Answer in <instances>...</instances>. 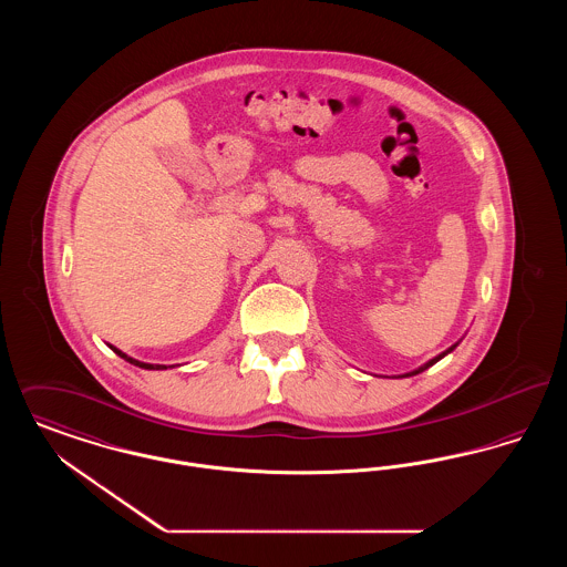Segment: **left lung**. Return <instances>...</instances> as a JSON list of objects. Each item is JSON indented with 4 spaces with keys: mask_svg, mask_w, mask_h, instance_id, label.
Masks as SVG:
<instances>
[{
    "mask_svg": "<svg viewBox=\"0 0 567 567\" xmlns=\"http://www.w3.org/2000/svg\"><path fill=\"white\" fill-rule=\"evenodd\" d=\"M457 347H458V342H457V344H453V347H449V349H446V351L440 352V354H437V357H433V359H430V361H427V363H423V365H421V368H416V370H412V372H408V374H402V377H400V378L416 377V374H421V372H425V370H427V368H432L433 363H437V361H440V359H442V357H446V354H449V352L455 351V349H457Z\"/></svg>",
    "mask_w": 567,
    "mask_h": 567,
    "instance_id": "left-lung-1",
    "label": "left lung"
}]
</instances>
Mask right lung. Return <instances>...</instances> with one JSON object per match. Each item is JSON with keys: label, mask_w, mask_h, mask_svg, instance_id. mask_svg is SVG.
Segmentation results:
<instances>
[{"label": "right lung", "mask_w": 567, "mask_h": 567, "mask_svg": "<svg viewBox=\"0 0 567 567\" xmlns=\"http://www.w3.org/2000/svg\"><path fill=\"white\" fill-rule=\"evenodd\" d=\"M110 349L112 351L116 352L121 359H125V361H130L132 365H137V368H142V370H167V365H159V363H144V361H137V359H134V357H130V354H125L123 351H118L116 347H112V344H109ZM172 368V365H169Z\"/></svg>", "instance_id": "right-lung-1"}]
</instances>
